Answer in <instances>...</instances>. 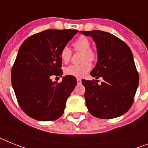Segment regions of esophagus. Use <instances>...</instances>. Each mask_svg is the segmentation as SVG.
I'll return each mask as SVG.
<instances>
[{"mask_svg":"<svg viewBox=\"0 0 148 148\" xmlns=\"http://www.w3.org/2000/svg\"><path fill=\"white\" fill-rule=\"evenodd\" d=\"M77 83L78 84H81V79H80V78H77Z\"/></svg>","mask_w":148,"mask_h":148,"instance_id":"34e87169","label":"esophagus"}]
</instances>
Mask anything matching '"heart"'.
Here are the masks:
<instances>
[{"label": "heart", "instance_id": "1", "mask_svg": "<svg viewBox=\"0 0 148 148\" xmlns=\"http://www.w3.org/2000/svg\"><path fill=\"white\" fill-rule=\"evenodd\" d=\"M73 47L76 51L82 52V62L80 64H71L64 68V74L69 76L81 77L84 76L90 69L91 64L88 62H93L96 59V54L94 51L90 49L91 43L85 37H80L74 42ZM71 50L68 47H64L60 52L61 60L63 63H68L71 58Z\"/></svg>", "mask_w": 148, "mask_h": 148}]
</instances>
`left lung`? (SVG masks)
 <instances>
[{
	"label": "left lung",
	"instance_id": "8db88e82",
	"mask_svg": "<svg viewBox=\"0 0 148 148\" xmlns=\"http://www.w3.org/2000/svg\"><path fill=\"white\" fill-rule=\"evenodd\" d=\"M80 32L92 37L96 43L98 60L91 76L104 80L100 85L95 83L97 80H82L88 110L100 119L121 116L132 105L139 82L131 49L125 42L108 32Z\"/></svg>",
	"mask_w": 148,
	"mask_h": 148
}]
</instances>
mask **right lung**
Returning a JSON list of instances; mask_svg holds the SVG:
<instances>
[{
  "mask_svg": "<svg viewBox=\"0 0 148 148\" xmlns=\"http://www.w3.org/2000/svg\"><path fill=\"white\" fill-rule=\"evenodd\" d=\"M77 30L49 29L33 34L22 43L11 71V81L18 105L28 116L39 121L59 119L77 85L67 75L60 84L52 76L62 77L60 52Z\"/></svg>",
  "mask_w": 148,
  "mask_h": 148,
  "instance_id": "add662e5",
  "label": "right lung"
}]
</instances>
